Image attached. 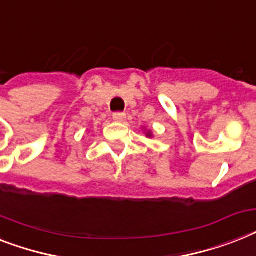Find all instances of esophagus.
Listing matches in <instances>:
<instances>
[{
  "label": "esophagus",
  "mask_w": 256,
  "mask_h": 256,
  "mask_svg": "<svg viewBox=\"0 0 256 256\" xmlns=\"http://www.w3.org/2000/svg\"><path fill=\"white\" fill-rule=\"evenodd\" d=\"M126 118V114L122 113V112H117V113H113V120L116 122H122Z\"/></svg>",
  "instance_id": "1"
}]
</instances>
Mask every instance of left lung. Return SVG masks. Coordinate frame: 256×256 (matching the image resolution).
I'll use <instances>...</instances> for the list:
<instances>
[{"label": "left lung", "mask_w": 256, "mask_h": 256, "mask_svg": "<svg viewBox=\"0 0 256 256\" xmlns=\"http://www.w3.org/2000/svg\"><path fill=\"white\" fill-rule=\"evenodd\" d=\"M148 135H150V134H148Z\"/></svg>", "instance_id": "8db88e82"}]
</instances>
